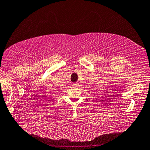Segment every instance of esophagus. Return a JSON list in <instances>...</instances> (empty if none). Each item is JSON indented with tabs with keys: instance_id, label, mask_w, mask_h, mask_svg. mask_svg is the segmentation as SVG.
Returning <instances> with one entry per match:
<instances>
[{
	"instance_id": "obj_1",
	"label": "esophagus",
	"mask_w": 150,
	"mask_h": 150,
	"mask_svg": "<svg viewBox=\"0 0 150 150\" xmlns=\"http://www.w3.org/2000/svg\"><path fill=\"white\" fill-rule=\"evenodd\" d=\"M72 86H78V83H72Z\"/></svg>"
}]
</instances>
